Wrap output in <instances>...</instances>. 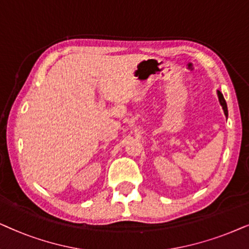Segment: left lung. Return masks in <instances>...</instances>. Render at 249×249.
Here are the masks:
<instances>
[{
    "label": "left lung",
    "mask_w": 249,
    "mask_h": 249,
    "mask_svg": "<svg viewBox=\"0 0 249 249\" xmlns=\"http://www.w3.org/2000/svg\"><path fill=\"white\" fill-rule=\"evenodd\" d=\"M217 97H218V101H220V105L222 106V109H223V111H224V115L227 116V117H228V107H227V102H225V100H224L223 94H222L221 92L218 91V90H217Z\"/></svg>",
    "instance_id": "obj_1"
}]
</instances>
